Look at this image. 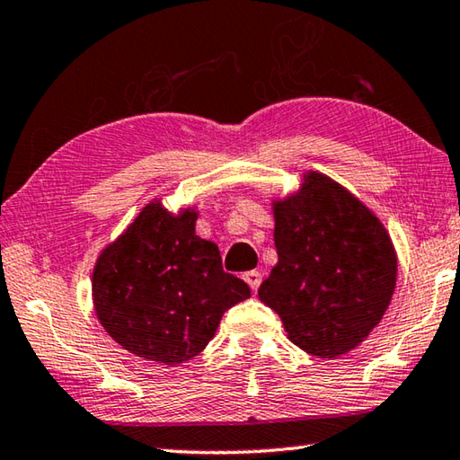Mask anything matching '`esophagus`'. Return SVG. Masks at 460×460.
<instances>
[{
	"label": "esophagus",
	"instance_id": "1",
	"mask_svg": "<svg viewBox=\"0 0 460 460\" xmlns=\"http://www.w3.org/2000/svg\"><path fill=\"white\" fill-rule=\"evenodd\" d=\"M243 280H245L247 284H250L252 290H258L260 282H261V274L258 272V270H250V272L243 274Z\"/></svg>",
	"mask_w": 460,
	"mask_h": 460
}]
</instances>
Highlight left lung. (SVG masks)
<instances>
[{"label": "left lung", "mask_w": 460, "mask_h": 460, "mask_svg": "<svg viewBox=\"0 0 460 460\" xmlns=\"http://www.w3.org/2000/svg\"><path fill=\"white\" fill-rule=\"evenodd\" d=\"M279 264L258 296L279 313L288 340L335 358L368 338L387 311L397 256L383 223L323 173L274 202Z\"/></svg>", "instance_id": "8db88e82"}]
</instances>
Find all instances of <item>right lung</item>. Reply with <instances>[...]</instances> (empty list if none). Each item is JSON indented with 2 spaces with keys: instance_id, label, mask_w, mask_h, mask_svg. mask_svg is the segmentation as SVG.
Masks as SVG:
<instances>
[{
  "instance_id": "obj_1",
  "label": "right lung",
  "mask_w": 460,
  "mask_h": 460,
  "mask_svg": "<svg viewBox=\"0 0 460 460\" xmlns=\"http://www.w3.org/2000/svg\"><path fill=\"white\" fill-rule=\"evenodd\" d=\"M194 208L172 215L153 200L93 266L100 323L130 354L159 364L199 356L223 313L252 290L227 274L213 242L196 235Z\"/></svg>"
}]
</instances>
